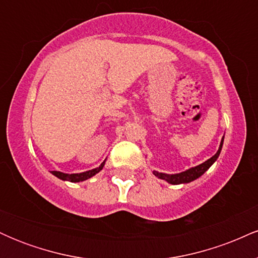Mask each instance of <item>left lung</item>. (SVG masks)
<instances>
[{"label":"left lung","mask_w":258,"mask_h":258,"mask_svg":"<svg viewBox=\"0 0 258 258\" xmlns=\"http://www.w3.org/2000/svg\"><path fill=\"white\" fill-rule=\"evenodd\" d=\"M222 146H223V138H222V141H221L220 149H218V152L216 153L212 158L206 160V161L203 162L201 165H198V166L189 168V170L184 171V172L176 173V174H167V173H161V172H156V171H153V173L155 174L158 178L165 179L166 182L170 183V184H180V183L191 182V180L199 178L200 176H203V174L205 173L207 170H209L210 166H211L216 160H217L218 156H220L221 150H222Z\"/></svg>","instance_id":"8db88e82"}]
</instances>
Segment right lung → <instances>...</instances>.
Returning a JSON list of instances; mask_svg holds the SVG:
<instances>
[{
  "label": "right lung",
  "instance_id": "1",
  "mask_svg": "<svg viewBox=\"0 0 258 258\" xmlns=\"http://www.w3.org/2000/svg\"><path fill=\"white\" fill-rule=\"evenodd\" d=\"M104 162H102L99 167L93 168V170H90V171H86V172H82V173H72V174H69V173L59 172V171H51V172L54 174L55 177H58L59 179L69 180V182H82V180H86V179L91 178L92 176H94V174H96V173H98L99 171L103 168V166H104Z\"/></svg>",
  "mask_w": 258,
  "mask_h": 258
}]
</instances>
